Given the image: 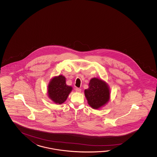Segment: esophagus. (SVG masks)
<instances>
[{"label":"esophagus","instance_id":"1","mask_svg":"<svg viewBox=\"0 0 157 157\" xmlns=\"http://www.w3.org/2000/svg\"><path fill=\"white\" fill-rule=\"evenodd\" d=\"M75 90H76V92H77V93H80V92L81 91V89H80V88H78V87H77V88H76V89H75Z\"/></svg>","mask_w":157,"mask_h":157}]
</instances>
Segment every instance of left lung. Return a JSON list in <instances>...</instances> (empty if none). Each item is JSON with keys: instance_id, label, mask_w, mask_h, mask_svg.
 Here are the masks:
<instances>
[{"instance_id": "obj_1", "label": "left lung", "mask_w": 157, "mask_h": 157, "mask_svg": "<svg viewBox=\"0 0 157 157\" xmlns=\"http://www.w3.org/2000/svg\"><path fill=\"white\" fill-rule=\"evenodd\" d=\"M89 105L94 109L103 107L110 99L109 87L105 81L93 78L89 83V88L84 91Z\"/></svg>"}]
</instances>
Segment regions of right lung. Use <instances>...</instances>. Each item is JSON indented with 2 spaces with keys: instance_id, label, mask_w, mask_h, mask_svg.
<instances>
[{
  "instance_id": "obj_1",
  "label": "right lung",
  "mask_w": 157,
  "mask_h": 157,
  "mask_svg": "<svg viewBox=\"0 0 157 157\" xmlns=\"http://www.w3.org/2000/svg\"><path fill=\"white\" fill-rule=\"evenodd\" d=\"M72 87L67 85L66 78L63 75H59L52 78L48 86V95L55 103L61 104L67 100Z\"/></svg>"
}]
</instances>
